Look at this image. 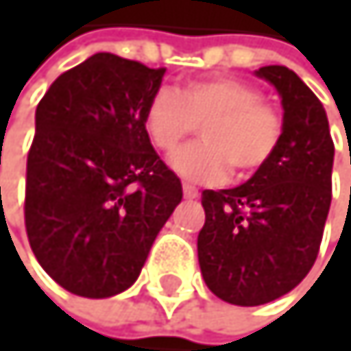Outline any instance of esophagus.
I'll return each instance as SVG.
<instances>
[{"label":"esophagus","instance_id":"34e87169","mask_svg":"<svg viewBox=\"0 0 351 351\" xmlns=\"http://www.w3.org/2000/svg\"><path fill=\"white\" fill-rule=\"evenodd\" d=\"M183 193H185V197L187 199H195L199 193H197V189L193 187V185H183Z\"/></svg>","mask_w":351,"mask_h":351}]
</instances>
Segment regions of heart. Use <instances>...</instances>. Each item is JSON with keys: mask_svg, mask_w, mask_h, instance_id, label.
<instances>
[{"mask_svg": "<svg viewBox=\"0 0 351 351\" xmlns=\"http://www.w3.org/2000/svg\"><path fill=\"white\" fill-rule=\"evenodd\" d=\"M143 124L164 154L202 126L204 141L187 145L170 162L191 183H219L229 166L238 179L252 177L271 162L285 132L280 111L261 101V90L236 77L187 82L179 92L158 90L145 107Z\"/></svg>", "mask_w": 351, "mask_h": 351, "instance_id": "b5f03b06", "label": "heart"}]
</instances>
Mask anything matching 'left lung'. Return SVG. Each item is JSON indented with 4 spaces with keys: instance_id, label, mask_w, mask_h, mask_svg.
<instances>
[{
    "instance_id": "obj_1",
    "label": "left lung",
    "mask_w": 351,
    "mask_h": 351,
    "mask_svg": "<svg viewBox=\"0 0 351 351\" xmlns=\"http://www.w3.org/2000/svg\"><path fill=\"white\" fill-rule=\"evenodd\" d=\"M282 99L271 162L232 189H204L197 261L223 301L252 307L293 291L312 269L330 208L335 145L322 103L289 66H261Z\"/></svg>"
}]
</instances>
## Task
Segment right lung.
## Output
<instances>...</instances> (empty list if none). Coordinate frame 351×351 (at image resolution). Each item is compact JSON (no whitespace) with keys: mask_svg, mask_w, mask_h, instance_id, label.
Masks as SVG:
<instances>
[{"mask_svg":"<svg viewBox=\"0 0 351 351\" xmlns=\"http://www.w3.org/2000/svg\"><path fill=\"white\" fill-rule=\"evenodd\" d=\"M164 73L99 52L58 75L35 109L27 236L39 265L73 295L130 289L183 197L143 124Z\"/></svg>","mask_w":351,"mask_h":351,"instance_id":"obj_1","label":"right lung"}]
</instances>
